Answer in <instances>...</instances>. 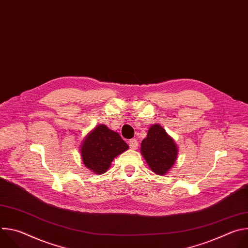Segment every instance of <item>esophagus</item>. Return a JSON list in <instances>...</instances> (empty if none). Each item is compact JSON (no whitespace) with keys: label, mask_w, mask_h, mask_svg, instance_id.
<instances>
[{"label":"esophagus","mask_w":248,"mask_h":248,"mask_svg":"<svg viewBox=\"0 0 248 248\" xmlns=\"http://www.w3.org/2000/svg\"><path fill=\"white\" fill-rule=\"evenodd\" d=\"M128 144H129V147L131 148V149H137V147H138V141L136 140V139H130L129 141H128Z\"/></svg>","instance_id":"1"}]
</instances>
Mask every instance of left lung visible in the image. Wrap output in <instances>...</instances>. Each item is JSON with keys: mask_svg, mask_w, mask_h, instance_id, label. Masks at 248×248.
Masks as SVG:
<instances>
[{"mask_svg": "<svg viewBox=\"0 0 248 248\" xmlns=\"http://www.w3.org/2000/svg\"><path fill=\"white\" fill-rule=\"evenodd\" d=\"M140 150L150 169L161 175L172 167L178 156V148L173 139L160 124H154L149 128Z\"/></svg>", "mask_w": 248, "mask_h": 248, "instance_id": "1", "label": "left lung"}]
</instances>
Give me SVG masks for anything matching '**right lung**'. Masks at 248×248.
Listing matches in <instances>:
<instances>
[{"instance_id":"1","label":"right lung","mask_w":248,"mask_h":248,"mask_svg":"<svg viewBox=\"0 0 248 248\" xmlns=\"http://www.w3.org/2000/svg\"><path fill=\"white\" fill-rule=\"evenodd\" d=\"M128 149L120 134L106 125H98L84 139L81 145L83 164L95 173H103L112 161Z\"/></svg>"}]
</instances>
